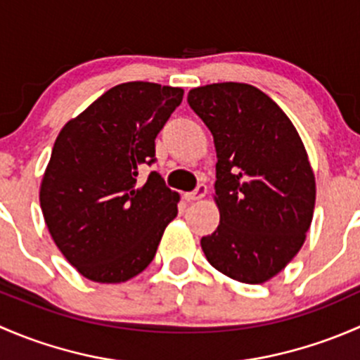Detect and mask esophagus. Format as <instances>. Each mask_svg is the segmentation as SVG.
Masks as SVG:
<instances>
[{
  "label": "esophagus",
  "mask_w": 360,
  "mask_h": 360,
  "mask_svg": "<svg viewBox=\"0 0 360 360\" xmlns=\"http://www.w3.org/2000/svg\"><path fill=\"white\" fill-rule=\"evenodd\" d=\"M205 195H207V186L205 184H198L197 190L191 191V193H186L184 195V198H186L188 202H197V200H202Z\"/></svg>",
  "instance_id": "1"
}]
</instances>
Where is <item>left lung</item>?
Listing matches in <instances>:
<instances>
[{"mask_svg":"<svg viewBox=\"0 0 360 360\" xmlns=\"http://www.w3.org/2000/svg\"><path fill=\"white\" fill-rule=\"evenodd\" d=\"M188 103L216 146L214 202L219 226L200 240L207 261L233 281L263 284L307 240L315 176L289 116L249 83L191 89Z\"/></svg>","mask_w":360,"mask_h":360,"instance_id":"obj_1","label":"left lung"}]
</instances>
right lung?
<instances>
[{"label":"right lung","instance_id":"add662e5","mask_svg":"<svg viewBox=\"0 0 360 360\" xmlns=\"http://www.w3.org/2000/svg\"><path fill=\"white\" fill-rule=\"evenodd\" d=\"M179 86L116 85L57 136L39 186L46 228L83 277L120 284L153 261L181 197L162 176L139 183L155 160V137L183 101Z\"/></svg>","mask_w":360,"mask_h":360}]
</instances>
